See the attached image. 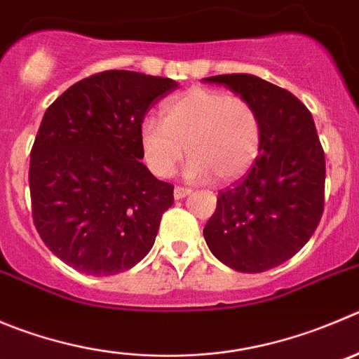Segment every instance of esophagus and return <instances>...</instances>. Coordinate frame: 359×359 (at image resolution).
<instances>
[{"label":"esophagus","instance_id":"esophagus-1","mask_svg":"<svg viewBox=\"0 0 359 359\" xmlns=\"http://www.w3.org/2000/svg\"><path fill=\"white\" fill-rule=\"evenodd\" d=\"M187 195H191L189 187H179V186H177L175 189H173V196H175V200L186 198Z\"/></svg>","mask_w":359,"mask_h":359}]
</instances>
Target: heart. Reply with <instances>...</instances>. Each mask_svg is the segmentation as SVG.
Segmentation results:
<instances>
[{"label":"heart","mask_w":359,"mask_h":359,"mask_svg":"<svg viewBox=\"0 0 359 359\" xmlns=\"http://www.w3.org/2000/svg\"><path fill=\"white\" fill-rule=\"evenodd\" d=\"M163 122L147 116L140 147L150 172L170 177L186 147L189 179L221 182L243 177L262 149V122L255 106L223 90L189 88L163 104Z\"/></svg>","instance_id":"heart-1"}]
</instances>
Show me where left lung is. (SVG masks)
I'll use <instances>...</instances> for the list:
<instances>
[{
	"instance_id": "left-lung-1",
	"label": "left lung",
	"mask_w": 359,
	"mask_h": 359,
	"mask_svg": "<svg viewBox=\"0 0 359 359\" xmlns=\"http://www.w3.org/2000/svg\"><path fill=\"white\" fill-rule=\"evenodd\" d=\"M255 106L262 149L250 172L219 191L203 237L219 262L264 273L292 259L316 232L324 209L326 161L308 108L287 90L253 74L203 79Z\"/></svg>"
}]
</instances>
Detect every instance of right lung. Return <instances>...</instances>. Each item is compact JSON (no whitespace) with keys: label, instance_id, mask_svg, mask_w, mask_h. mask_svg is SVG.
<instances>
[{"label":"right lung","instance_id":"right-lung-1","mask_svg":"<svg viewBox=\"0 0 359 359\" xmlns=\"http://www.w3.org/2000/svg\"><path fill=\"white\" fill-rule=\"evenodd\" d=\"M177 86L170 78L106 70L46 109L29 161L33 221L67 266L109 276L152 250L173 186L142 163L140 126Z\"/></svg>","mask_w":359,"mask_h":359}]
</instances>
